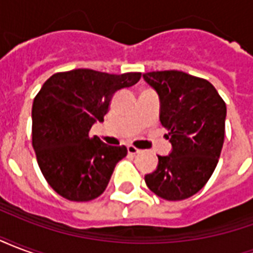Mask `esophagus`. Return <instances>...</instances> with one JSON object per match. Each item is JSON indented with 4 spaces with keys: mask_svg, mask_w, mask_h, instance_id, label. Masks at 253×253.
Here are the masks:
<instances>
[{
    "mask_svg": "<svg viewBox=\"0 0 253 253\" xmlns=\"http://www.w3.org/2000/svg\"><path fill=\"white\" fill-rule=\"evenodd\" d=\"M127 152H128V154H138V153H141V150L135 148V146H132V145H128V146H127Z\"/></svg>",
    "mask_w": 253,
    "mask_h": 253,
    "instance_id": "1",
    "label": "esophagus"
}]
</instances>
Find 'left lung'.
Wrapping results in <instances>:
<instances>
[{
    "instance_id": "1",
    "label": "left lung",
    "mask_w": 253,
    "mask_h": 253,
    "mask_svg": "<svg viewBox=\"0 0 253 253\" xmlns=\"http://www.w3.org/2000/svg\"><path fill=\"white\" fill-rule=\"evenodd\" d=\"M143 80L157 92L160 122L172 145L145 175L149 190L167 201L202 190L218 164L225 137L226 104L207 80L177 70L150 72Z\"/></svg>"
}]
</instances>
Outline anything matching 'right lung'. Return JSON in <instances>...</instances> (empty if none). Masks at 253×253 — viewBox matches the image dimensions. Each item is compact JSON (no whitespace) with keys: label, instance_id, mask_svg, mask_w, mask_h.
I'll return each instance as SVG.
<instances>
[{"label":"right lung","instance_id":"1","mask_svg":"<svg viewBox=\"0 0 253 253\" xmlns=\"http://www.w3.org/2000/svg\"><path fill=\"white\" fill-rule=\"evenodd\" d=\"M139 78L141 73L74 69L43 84L32 104V146L44 179L59 195L88 202L104 192L127 148L90 138L89 131L104 121L114 94Z\"/></svg>","mask_w":253,"mask_h":253}]
</instances>
